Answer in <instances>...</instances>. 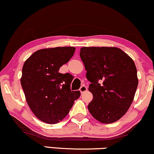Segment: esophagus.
<instances>
[{"instance_id":"obj_1","label":"esophagus","mask_w":154,"mask_h":154,"mask_svg":"<svg viewBox=\"0 0 154 154\" xmlns=\"http://www.w3.org/2000/svg\"><path fill=\"white\" fill-rule=\"evenodd\" d=\"M87 90H88L87 87L85 86V85H83L81 88H80V91H81V93H84V92L87 91Z\"/></svg>"}]
</instances>
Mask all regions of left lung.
Here are the masks:
<instances>
[{
	"instance_id": "obj_1",
	"label": "left lung",
	"mask_w": 154,
	"mask_h": 154,
	"mask_svg": "<svg viewBox=\"0 0 154 154\" xmlns=\"http://www.w3.org/2000/svg\"><path fill=\"white\" fill-rule=\"evenodd\" d=\"M80 57L93 95L88 109L104 124L121 118L132 103L138 86L137 71L131 57L117 47H82Z\"/></svg>"
}]
</instances>
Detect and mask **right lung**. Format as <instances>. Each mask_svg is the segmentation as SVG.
I'll list each match as a JSON object with an SVG mask.
<instances>
[{"label": "right lung", "instance_id": "1", "mask_svg": "<svg viewBox=\"0 0 154 154\" xmlns=\"http://www.w3.org/2000/svg\"><path fill=\"white\" fill-rule=\"evenodd\" d=\"M75 50L71 47L40 49L24 63L20 83L26 100L44 122L52 125L62 120L81 95L79 91H71V75L59 73Z\"/></svg>", "mask_w": 154, "mask_h": 154}]
</instances>
